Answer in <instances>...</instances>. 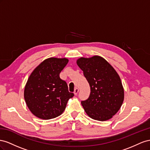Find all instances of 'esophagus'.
<instances>
[{
    "label": "esophagus",
    "instance_id": "1",
    "mask_svg": "<svg viewBox=\"0 0 150 150\" xmlns=\"http://www.w3.org/2000/svg\"><path fill=\"white\" fill-rule=\"evenodd\" d=\"M79 91V89L78 88H75V91H74V94H75V96H76V95H77V93H78Z\"/></svg>",
    "mask_w": 150,
    "mask_h": 150
}]
</instances>
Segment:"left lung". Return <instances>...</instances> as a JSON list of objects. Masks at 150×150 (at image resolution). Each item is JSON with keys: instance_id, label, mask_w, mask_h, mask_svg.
Instances as JSON below:
<instances>
[{"instance_id": "1", "label": "left lung", "mask_w": 150, "mask_h": 150, "mask_svg": "<svg viewBox=\"0 0 150 150\" xmlns=\"http://www.w3.org/2000/svg\"><path fill=\"white\" fill-rule=\"evenodd\" d=\"M90 85L91 93L81 102L90 117L100 121L109 120L117 112L124 100V88L114 68L99 56L80 58L76 61Z\"/></svg>"}]
</instances>
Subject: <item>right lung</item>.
<instances>
[{
  "mask_svg": "<svg viewBox=\"0 0 150 150\" xmlns=\"http://www.w3.org/2000/svg\"><path fill=\"white\" fill-rule=\"evenodd\" d=\"M68 62L65 58L46 59L30 75L24 96L29 109L37 117L46 120L59 116L74 97L67 82L59 77Z\"/></svg>",
  "mask_w": 150,
  "mask_h": 150,
  "instance_id": "add662e5",
  "label": "right lung"
}]
</instances>
